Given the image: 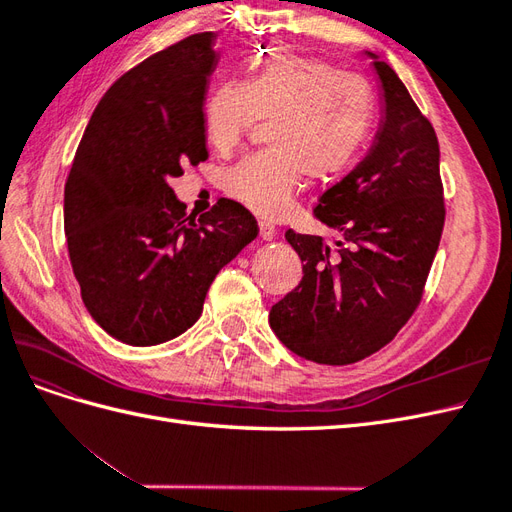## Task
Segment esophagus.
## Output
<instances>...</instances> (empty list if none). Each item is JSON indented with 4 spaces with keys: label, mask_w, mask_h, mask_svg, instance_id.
I'll return each instance as SVG.
<instances>
[{
    "label": "esophagus",
    "mask_w": 512,
    "mask_h": 512,
    "mask_svg": "<svg viewBox=\"0 0 512 512\" xmlns=\"http://www.w3.org/2000/svg\"><path fill=\"white\" fill-rule=\"evenodd\" d=\"M258 230H260V239L262 241H273L275 235H277L275 226L269 224V222H258Z\"/></svg>",
    "instance_id": "34e87169"
}]
</instances>
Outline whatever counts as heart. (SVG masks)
<instances>
[{
    "mask_svg": "<svg viewBox=\"0 0 512 512\" xmlns=\"http://www.w3.org/2000/svg\"><path fill=\"white\" fill-rule=\"evenodd\" d=\"M376 96L363 79L331 64L275 49L247 70L245 81H224L203 106L207 141L228 151L258 119L269 123L271 149L250 153L222 175L228 198L260 218H280L303 188L333 183L361 156L376 123Z\"/></svg>",
    "mask_w": 512,
    "mask_h": 512,
    "instance_id": "b5f03b06",
    "label": "heart"
}]
</instances>
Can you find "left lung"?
Listing matches in <instances>:
<instances>
[{"instance_id": "1", "label": "left lung", "mask_w": 512, "mask_h": 512, "mask_svg": "<svg viewBox=\"0 0 512 512\" xmlns=\"http://www.w3.org/2000/svg\"><path fill=\"white\" fill-rule=\"evenodd\" d=\"M367 57L382 91L376 138L314 209L344 241L331 250L322 237L288 230L303 280L269 314L280 342L320 365L361 361L404 327L421 303L446 215L436 132L395 70Z\"/></svg>"}]
</instances>
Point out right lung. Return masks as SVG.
I'll use <instances>...</instances> for the list:
<instances>
[{
    "label": "right lung",
    "mask_w": 512,
    "mask_h": 512,
    "mask_svg": "<svg viewBox=\"0 0 512 512\" xmlns=\"http://www.w3.org/2000/svg\"><path fill=\"white\" fill-rule=\"evenodd\" d=\"M215 34L147 57L91 115L64 190V230L81 297L128 346L168 342L203 314L222 267L258 235L235 200L194 222L168 181L209 158L203 106L218 64Z\"/></svg>",
    "instance_id": "right-lung-1"
}]
</instances>
